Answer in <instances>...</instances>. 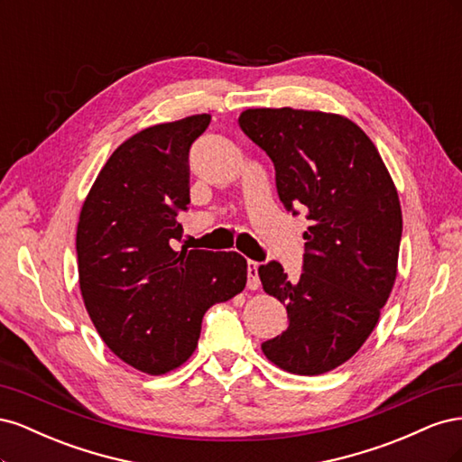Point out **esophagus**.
<instances>
[{"mask_svg": "<svg viewBox=\"0 0 462 462\" xmlns=\"http://www.w3.org/2000/svg\"><path fill=\"white\" fill-rule=\"evenodd\" d=\"M246 273H248V289H258V287H260L258 262L248 260V262H246Z\"/></svg>", "mask_w": 462, "mask_h": 462, "instance_id": "esophagus-1", "label": "esophagus"}]
</instances>
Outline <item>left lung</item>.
Returning <instances> with one entry per match:
<instances>
[{"label": "left lung", "mask_w": 462, "mask_h": 462, "mask_svg": "<svg viewBox=\"0 0 462 462\" xmlns=\"http://www.w3.org/2000/svg\"><path fill=\"white\" fill-rule=\"evenodd\" d=\"M243 133L275 167L287 212L300 208L304 231L299 282L272 260L258 268L268 295L287 306L289 326L262 351L291 374L341 366L365 345L397 275L401 204L380 152L351 119L292 107L246 109Z\"/></svg>", "instance_id": "8db88e82"}]
</instances>
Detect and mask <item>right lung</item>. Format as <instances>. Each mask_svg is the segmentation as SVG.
Here are the masks:
<instances>
[{"label":"right lung","mask_w":462,"mask_h":462,"mask_svg":"<svg viewBox=\"0 0 462 462\" xmlns=\"http://www.w3.org/2000/svg\"><path fill=\"white\" fill-rule=\"evenodd\" d=\"M208 125L202 114L136 133L80 209L79 283L90 319L123 362L153 375L187 362L206 310L246 285L241 254L173 248L190 202L189 150Z\"/></svg>","instance_id":"right-lung-1"}]
</instances>
